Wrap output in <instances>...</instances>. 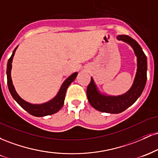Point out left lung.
<instances>
[{"label": "left lung", "instance_id": "left-lung-1", "mask_svg": "<svg viewBox=\"0 0 158 158\" xmlns=\"http://www.w3.org/2000/svg\"><path fill=\"white\" fill-rule=\"evenodd\" d=\"M117 39L128 43L134 49L137 57V70L133 85L127 93L118 97L102 95L98 91L94 79H90L87 88V97L93 108L99 111L110 114H119L131 106L141 95L147 79V59L138 43L130 36L120 35Z\"/></svg>", "mask_w": 158, "mask_h": 158}]
</instances>
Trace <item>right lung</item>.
<instances>
[{"label": "right lung", "mask_w": 158, "mask_h": 158, "mask_svg": "<svg viewBox=\"0 0 158 158\" xmlns=\"http://www.w3.org/2000/svg\"><path fill=\"white\" fill-rule=\"evenodd\" d=\"M18 47H16L14 51L12 52L11 57L9 59L6 68L7 85H8L9 90H10L12 97H13V99H15L16 102L19 103V106L21 108H23L29 114L35 116V117H44V116L51 115V114H53L56 113V112H58L62 108L63 105H64L65 94H66V90L68 89V86L70 85V83L72 81L75 80L78 73H73L64 81V83L61 85L60 90H59V93H58L56 97H54L52 100L41 105H33L31 104V103L27 102L26 101L23 100V99H21L19 96V94L16 93L15 88H14L13 85H12V79H11V69H12V59H13V56L15 55V50Z\"/></svg>", "instance_id": "obj_1"}]
</instances>
